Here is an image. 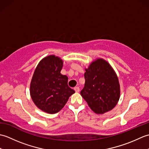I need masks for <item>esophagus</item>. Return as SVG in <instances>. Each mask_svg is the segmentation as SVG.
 I'll return each mask as SVG.
<instances>
[{"mask_svg":"<svg viewBox=\"0 0 149 149\" xmlns=\"http://www.w3.org/2000/svg\"><path fill=\"white\" fill-rule=\"evenodd\" d=\"M74 90H75V92H79V91H80V89H79V88L78 86H77V87H75L74 88Z\"/></svg>","mask_w":149,"mask_h":149,"instance_id":"esophagus-1","label":"esophagus"}]
</instances>
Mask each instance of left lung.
Wrapping results in <instances>:
<instances>
[{
  "mask_svg": "<svg viewBox=\"0 0 149 149\" xmlns=\"http://www.w3.org/2000/svg\"><path fill=\"white\" fill-rule=\"evenodd\" d=\"M81 96L97 114L111 110L120 98V84L115 71L102 59L93 61L84 73Z\"/></svg>",
  "mask_w": 149,
  "mask_h": 149,
  "instance_id": "left-lung-1",
  "label": "left lung"
}]
</instances>
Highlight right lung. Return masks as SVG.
<instances>
[{"instance_id":"add662e5","label":"right lung","mask_w":149,"mask_h":149,"mask_svg":"<svg viewBox=\"0 0 149 149\" xmlns=\"http://www.w3.org/2000/svg\"><path fill=\"white\" fill-rule=\"evenodd\" d=\"M63 61L49 56L43 59L34 72L30 93L34 103L50 114L59 112L75 91L68 85V77L62 75Z\"/></svg>"}]
</instances>
